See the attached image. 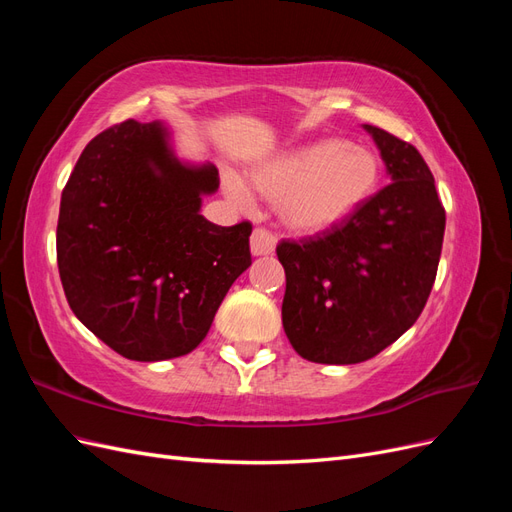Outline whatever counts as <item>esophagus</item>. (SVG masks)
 <instances>
[{
    "instance_id": "esophagus-1",
    "label": "esophagus",
    "mask_w": 512,
    "mask_h": 512,
    "mask_svg": "<svg viewBox=\"0 0 512 512\" xmlns=\"http://www.w3.org/2000/svg\"><path fill=\"white\" fill-rule=\"evenodd\" d=\"M275 243H277V237L273 235V232H269L267 228H256L252 232V254L254 256H267V254H273L275 250Z\"/></svg>"
}]
</instances>
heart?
<instances>
[{"label": "heart", "instance_id": "obj_1", "mask_svg": "<svg viewBox=\"0 0 512 512\" xmlns=\"http://www.w3.org/2000/svg\"><path fill=\"white\" fill-rule=\"evenodd\" d=\"M250 177L258 194L275 200L290 230L314 235L344 222L369 200L380 181V162L365 147L322 138L260 162ZM224 185L237 203H250L239 177L226 175Z\"/></svg>", "mask_w": 512, "mask_h": 512}]
</instances>
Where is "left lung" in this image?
Here are the masks:
<instances>
[{"label": "left lung", "mask_w": 512, "mask_h": 512, "mask_svg": "<svg viewBox=\"0 0 512 512\" xmlns=\"http://www.w3.org/2000/svg\"><path fill=\"white\" fill-rule=\"evenodd\" d=\"M391 175L342 224L282 241L284 331L303 359L363 363L421 316L436 282L446 213L418 149L365 126Z\"/></svg>", "instance_id": "8db88e82"}]
</instances>
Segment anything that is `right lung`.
I'll return each instance as SVG.
<instances>
[{
  "mask_svg": "<svg viewBox=\"0 0 512 512\" xmlns=\"http://www.w3.org/2000/svg\"><path fill=\"white\" fill-rule=\"evenodd\" d=\"M213 164L175 158L160 121L128 119L91 138L61 192L57 267L74 316L117 354L166 361L207 337L252 265V224L200 215Z\"/></svg>",
  "mask_w": 512,
  "mask_h": 512,
  "instance_id": "obj_1",
  "label": "right lung"
}]
</instances>
